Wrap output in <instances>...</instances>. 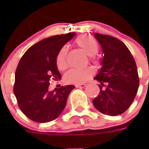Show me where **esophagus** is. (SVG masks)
Segmentation results:
<instances>
[{
  "label": "esophagus",
  "instance_id": "34e87169",
  "mask_svg": "<svg viewBox=\"0 0 149 149\" xmlns=\"http://www.w3.org/2000/svg\"><path fill=\"white\" fill-rule=\"evenodd\" d=\"M86 86V84H76L75 86L77 87V88H84L85 86Z\"/></svg>",
  "mask_w": 149,
  "mask_h": 149
}]
</instances>
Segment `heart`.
<instances>
[{"label":"heart","mask_w":149,"mask_h":149,"mask_svg":"<svg viewBox=\"0 0 149 149\" xmlns=\"http://www.w3.org/2000/svg\"><path fill=\"white\" fill-rule=\"evenodd\" d=\"M77 46L80 48L87 56H93L98 50L97 42L93 38L89 36H81L75 41ZM67 52L66 46H63L58 51L56 56V65L59 70H64L67 68L65 60ZM93 70L91 67L84 69H72L65 75V80L69 84H83L93 75Z\"/></svg>","instance_id":"heart-1"}]
</instances>
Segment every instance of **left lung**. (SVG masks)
Here are the masks:
<instances>
[{"label":"left lung","mask_w":149,"mask_h":149,"mask_svg":"<svg viewBox=\"0 0 149 149\" xmlns=\"http://www.w3.org/2000/svg\"><path fill=\"white\" fill-rule=\"evenodd\" d=\"M101 46V68L94 79L100 83L99 95L93 100L97 110L110 116L121 114L134 101L139 86L133 56L124 42L111 36L94 33Z\"/></svg>","instance_id":"1"}]
</instances>
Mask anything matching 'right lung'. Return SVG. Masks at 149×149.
Instances as JSON below:
<instances>
[{
  "label": "right lung",
  "instance_id": "right-lung-1",
  "mask_svg": "<svg viewBox=\"0 0 149 149\" xmlns=\"http://www.w3.org/2000/svg\"><path fill=\"white\" fill-rule=\"evenodd\" d=\"M76 36H53L36 43L21 58L15 72L14 93L19 108L29 119L39 123L58 118L66 105L73 85L49 91V79L61 78L56 56L63 45Z\"/></svg>",
  "mask_w": 149,
  "mask_h": 149
}]
</instances>
